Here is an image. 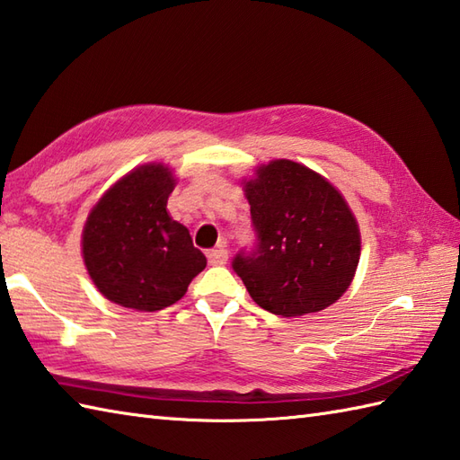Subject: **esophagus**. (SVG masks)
<instances>
[{
    "label": "esophagus",
    "instance_id": "obj_1",
    "mask_svg": "<svg viewBox=\"0 0 460 460\" xmlns=\"http://www.w3.org/2000/svg\"><path fill=\"white\" fill-rule=\"evenodd\" d=\"M208 261L212 266H224L228 261V250L224 246V242L220 243L218 248H214L208 252Z\"/></svg>",
    "mask_w": 460,
    "mask_h": 460
}]
</instances>
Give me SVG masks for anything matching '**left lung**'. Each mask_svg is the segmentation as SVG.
<instances>
[{
  "mask_svg": "<svg viewBox=\"0 0 460 460\" xmlns=\"http://www.w3.org/2000/svg\"><path fill=\"white\" fill-rule=\"evenodd\" d=\"M256 246L232 268L266 312L296 317L335 304L361 256L358 220L335 186L294 161L261 164L243 182Z\"/></svg>",
  "mask_w": 460,
  "mask_h": 460,
  "instance_id": "obj_1",
  "label": "left lung"
}]
</instances>
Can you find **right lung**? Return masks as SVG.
<instances>
[{"mask_svg": "<svg viewBox=\"0 0 460 460\" xmlns=\"http://www.w3.org/2000/svg\"><path fill=\"white\" fill-rule=\"evenodd\" d=\"M174 184L171 168L148 163L119 178L89 212L83 261L112 304L156 312L176 304L206 268L189 228L166 210Z\"/></svg>", "mask_w": 460, "mask_h": 460, "instance_id": "obj_1", "label": "right lung"}]
</instances>
